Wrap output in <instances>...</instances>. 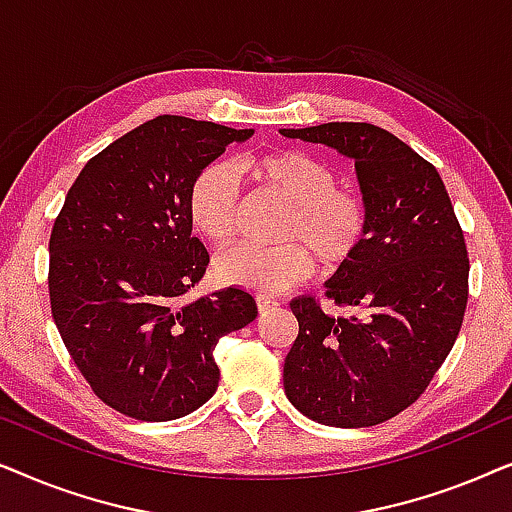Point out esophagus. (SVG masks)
I'll return each mask as SVG.
<instances>
[{
    "label": "esophagus",
    "instance_id": "esophagus-1",
    "mask_svg": "<svg viewBox=\"0 0 512 512\" xmlns=\"http://www.w3.org/2000/svg\"><path fill=\"white\" fill-rule=\"evenodd\" d=\"M256 305H258V312H270V310H275V307L279 305L275 298H270V296H261V293H258L256 296Z\"/></svg>",
    "mask_w": 512,
    "mask_h": 512
}]
</instances>
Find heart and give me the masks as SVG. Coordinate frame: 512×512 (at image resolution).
<instances>
[{
  "label": "heart",
  "mask_w": 512,
  "mask_h": 512,
  "mask_svg": "<svg viewBox=\"0 0 512 512\" xmlns=\"http://www.w3.org/2000/svg\"><path fill=\"white\" fill-rule=\"evenodd\" d=\"M237 170L254 184L289 200L277 247L242 244L216 258V279L258 293H282L312 272V250L326 268H340L359 254L368 237L370 212L363 195L340 184L338 170L307 151L282 149L244 156ZM188 219L198 235L216 247L233 240L240 228L242 195L233 172L207 165L188 188Z\"/></svg>",
  "instance_id": "b5f03b06"
}]
</instances>
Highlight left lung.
I'll return each mask as SVG.
<instances>
[{"mask_svg": "<svg viewBox=\"0 0 512 512\" xmlns=\"http://www.w3.org/2000/svg\"><path fill=\"white\" fill-rule=\"evenodd\" d=\"M354 158L368 237L326 282V298L291 303L298 338L284 391L305 417L340 429L375 426L410 408L452 352L468 303V251L436 167L384 128L324 123L282 130Z\"/></svg>", "mask_w": 512, "mask_h": 512, "instance_id": "8db88e82", "label": "left lung"}]
</instances>
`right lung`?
<instances>
[{
    "mask_svg": "<svg viewBox=\"0 0 512 512\" xmlns=\"http://www.w3.org/2000/svg\"><path fill=\"white\" fill-rule=\"evenodd\" d=\"M251 135L158 116L90 158L69 188L48 242L53 321L93 394L121 415L198 410L219 387V340L256 319V300L235 286L184 303L209 263L188 188Z\"/></svg>",
    "mask_w": 512,
    "mask_h": 512,
    "instance_id": "add662e5",
    "label": "right lung"
}]
</instances>
